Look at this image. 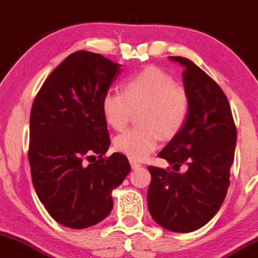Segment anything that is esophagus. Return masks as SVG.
<instances>
[{
	"label": "esophagus",
	"instance_id": "1",
	"mask_svg": "<svg viewBox=\"0 0 258 258\" xmlns=\"http://www.w3.org/2000/svg\"><path fill=\"white\" fill-rule=\"evenodd\" d=\"M129 162H130V166H132L133 170H134V168H139V167H141V163L138 162V161H135V160L130 159Z\"/></svg>",
	"mask_w": 258,
	"mask_h": 258
}]
</instances>
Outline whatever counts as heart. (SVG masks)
Masks as SVG:
<instances>
[{"instance_id":"b5f03b06","label":"heart","mask_w":258,"mask_h":258,"mask_svg":"<svg viewBox=\"0 0 258 258\" xmlns=\"http://www.w3.org/2000/svg\"><path fill=\"white\" fill-rule=\"evenodd\" d=\"M101 108L106 123L115 130H123L133 112L140 110L143 128L118 135L114 148L141 161L156 150L161 137L170 139L181 130L189 110V99L172 76L160 69L148 68L123 82L121 95L107 92Z\"/></svg>"}]
</instances>
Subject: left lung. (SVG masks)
<instances>
[{
    "label": "left lung",
    "mask_w": 258,
    "mask_h": 258,
    "mask_svg": "<svg viewBox=\"0 0 258 258\" xmlns=\"http://www.w3.org/2000/svg\"><path fill=\"white\" fill-rule=\"evenodd\" d=\"M168 59L183 66L189 110L183 126L159 154L174 171L149 166L148 207L162 228L190 232L206 225L225 199L236 128L228 98L217 82L189 59ZM182 164L187 170L176 173Z\"/></svg>",
    "instance_id": "left-lung-1"
}]
</instances>
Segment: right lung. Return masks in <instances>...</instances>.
Here are the masks:
<instances>
[{"label":"right lung","instance_id":"right-lung-1","mask_svg":"<svg viewBox=\"0 0 258 258\" xmlns=\"http://www.w3.org/2000/svg\"><path fill=\"white\" fill-rule=\"evenodd\" d=\"M121 66L96 52H74L49 75L33 102V185L51 218L68 228L85 229L108 217L113 189L130 172L124 155L103 157L110 140L102 98Z\"/></svg>","mask_w":258,"mask_h":258}]
</instances>
